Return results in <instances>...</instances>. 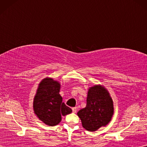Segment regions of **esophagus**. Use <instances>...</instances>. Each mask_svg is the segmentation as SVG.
Masks as SVG:
<instances>
[{
    "label": "esophagus",
    "instance_id": "34e87169",
    "mask_svg": "<svg viewBox=\"0 0 147 147\" xmlns=\"http://www.w3.org/2000/svg\"><path fill=\"white\" fill-rule=\"evenodd\" d=\"M72 111H73V113H76L77 111V108L76 107H73L72 108Z\"/></svg>",
    "mask_w": 147,
    "mask_h": 147
}]
</instances>
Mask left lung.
Masks as SVG:
<instances>
[{
	"label": "left lung",
	"mask_w": 147,
	"mask_h": 147,
	"mask_svg": "<svg viewBox=\"0 0 147 147\" xmlns=\"http://www.w3.org/2000/svg\"><path fill=\"white\" fill-rule=\"evenodd\" d=\"M114 113L112 100L107 90L96 85L88 90L86 106L78 112L83 127L95 131L111 121Z\"/></svg>",
	"instance_id": "8db88e82"
}]
</instances>
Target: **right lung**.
Wrapping results in <instances>:
<instances>
[{
	"mask_svg": "<svg viewBox=\"0 0 147 147\" xmlns=\"http://www.w3.org/2000/svg\"><path fill=\"white\" fill-rule=\"evenodd\" d=\"M60 84L52 78H45L39 84L34 98L33 109L40 120L54 126L61 121V115L71 113V109L62 102L59 94Z\"/></svg>",
	"mask_w": 147,
	"mask_h": 147,
	"instance_id": "obj_1",
	"label": "right lung"
}]
</instances>
